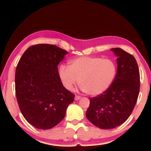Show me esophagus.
Instances as JSON below:
<instances>
[{
	"instance_id": "esophagus-1",
	"label": "esophagus",
	"mask_w": 151,
	"mask_h": 151,
	"mask_svg": "<svg viewBox=\"0 0 151 151\" xmlns=\"http://www.w3.org/2000/svg\"><path fill=\"white\" fill-rule=\"evenodd\" d=\"M80 99H81V96H78V95H76L75 97H74V99H75L76 101H77V100Z\"/></svg>"
}]
</instances>
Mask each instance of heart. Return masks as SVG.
<instances>
[{"label": "heart", "mask_w": 151, "mask_h": 151, "mask_svg": "<svg viewBox=\"0 0 151 151\" xmlns=\"http://www.w3.org/2000/svg\"><path fill=\"white\" fill-rule=\"evenodd\" d=\"M58 74L65 87L72 91L77 81L91 96L104 93L110 87L116 74V65L110 58L81 56L70 62V67L60 65Z\"/></svg>", "instance_id": "1"}]
</instances>
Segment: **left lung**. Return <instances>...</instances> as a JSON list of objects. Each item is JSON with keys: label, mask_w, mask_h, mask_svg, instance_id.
Segmentation results:
<instances>
[{"label": "left lung", "mask_w": 151, "mask_h": 151, "mask_svg": "<svg viewBox=\"0 0 151 151\" xmlns=\"http://www.w3.org/2000/svg\"><path fill=\"white\" fill-rule=\"evenodd\" d=\"M117 56V73L106 91L90 98L86 116L101 129L121 125L132 113L140 91V72L134 57L121 48L111 49Z\"/></svg>", "instance_id": "obj_1"}]
</instances>
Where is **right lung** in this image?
I'll return each mask as SVG.
<instances>
[{
    "mask_svg": "<svg viewBox=\"0 0 151 151\" xmlns=\"http://www.w3.org/2000/svg\"><path fill=\"white\" fill-rule=\"evenodd\" d=\"M68 53L56 45L30 46L15 70V94L20 111L29 124L50 129L65 118L74 94L62 84L58 65Z\"/></svg>",
    "mask_w": 151,
    "mask_h": 151,
    "instance_id": "add662e5",
    "label": "right lung"
}]
</instances>
